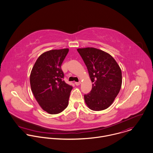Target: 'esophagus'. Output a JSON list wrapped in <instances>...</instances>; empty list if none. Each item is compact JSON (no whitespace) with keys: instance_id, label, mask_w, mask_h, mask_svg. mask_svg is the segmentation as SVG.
I'll return each mask as SVG.
<instances>
[{"instance_id":"esophagus-1","label":"esophagus","mask_w":153,"mask_h":153,"mask_svg":"<svg viewBox=\"0 0 153 153\" xmlns=\"http://www.w3.org/2000/svg\"><path fill=\"white\" fill-rule=\"evenodd\" d=\"M75 85L76 86H78V85H79L81 84V82H75Z\"/></svg>"}]
</instances>
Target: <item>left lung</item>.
Instances as JSON below:
<instances>
[{
	"label": "left lung",
	"instance_id": "obj_1",
	"mask_svg": "<svg viewBox=\"0 0 153 153\" xmlns=\"http://www.w3.org/2000/svg\"><path fill=\"white\" fill-rule=\"evenodd\" d=\"M87 67L92 88L84 95L88 107L93 111L107 109L113 103L122 85L121 69L107 52L95 48L77 49Z\"/></svg>",
	"mask_w": 153,
	"mask_h": 153
}]
</instances>
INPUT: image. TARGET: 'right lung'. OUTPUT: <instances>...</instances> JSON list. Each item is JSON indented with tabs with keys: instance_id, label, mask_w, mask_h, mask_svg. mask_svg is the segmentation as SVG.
I'll return each instance as SVG.
<instances>
[{
	"instance_id": "obj_1",
	"label": "right lung",
	"mask_w": 153,
	"mask_h": 153,
	"mask_svg": "<svg viewBox=\"0 0 153 153\" xmlns=\"http://www.w3.org/2000/svg\"><path fill=\"white\" fill-rule=\"evenodd\" d=\"M68 48L53 49L41 54L30 75L32 93L41 108L50 114L62 112L68 105L72 87L62 80L61 65Z\"/></svg>"
}]
</instances>
